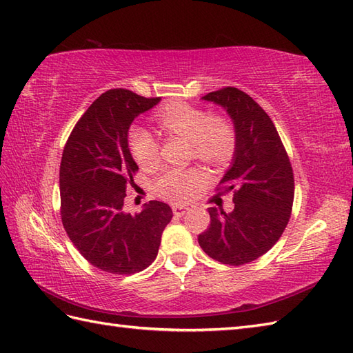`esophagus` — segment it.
Segmentation results:
<instances>
[{
    "mask_svg": "<svg viewBox=\"0 0 353 353\" xmlns=\"http://www.w3.org/2000/svg\"><path fill=\"white\" fill-rule=\"evenodd\" d=\"M172 210H174V214L178 216V217H181V216H184L185 213H189V211H190V208L185 207V205H174V207H172Z\"/></svg>",
    "mask_w": 353,
    "mask_h": 353,
    "instance_id": "esophagus-1",
    "label": "esophagus"
}]
</instances>
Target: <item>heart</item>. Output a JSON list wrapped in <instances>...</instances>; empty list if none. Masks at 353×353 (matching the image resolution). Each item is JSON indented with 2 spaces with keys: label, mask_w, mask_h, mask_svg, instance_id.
Listing matches in <instances>:
<instances>
[{
  "label": "heart",
  "mask_w": 353,
  "mask_h": 353,
  "mask_svg": "<svg viewBox=\"0 0 353 353\" xmlns=\"http://www.w3.org/2000/svg\"><path fill=\"white\" fill-rule=\"evenodd\" d=\"M155 121L169 134L189 139L192 155L210 163L222 164L230 159L236 148V130L222 116H211L201 107L174 103L155 114ZM130 150L136 161L145 169L159 163V142L143 127H132L128 134ZM205 183V175L194 168H168L155 181V190L161 198L183 203L190 201L199 187Z\"/></svg>",
  "instance_id": "heart-1"
}]
</instances>
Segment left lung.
I'll return each instance as SVG.
<instances>
[{
	"label": "left lung",
	"instance_id": "left-lung-1",
	"mask_svg": "<svg viewBox=\"0 0 353 353\" xmlns=\"http://www.w3.org/2000/svg\"><path fill=\"white\" fill-rule=\"evenodd\" d=\"M202 99L225 108L237 139L231 168L217 187L219 193H232L234 210L208 208L211 222L198 241L213 260L241 265L283 236L294 199L293 169L275 125L248 93L223 88Z\"/></svg>",
	"mask_w": 353,
	"mask_h": 353
}]
</instances>
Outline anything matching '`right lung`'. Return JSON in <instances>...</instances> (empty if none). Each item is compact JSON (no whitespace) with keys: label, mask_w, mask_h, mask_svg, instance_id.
I'll list each match as a JSON object with an SVG mask.
<instances>
[{"label":"right lung","mask_w":353,"mask_h":353,"mask_svg":"<svg viewBox=\"0 0 353 353\" xmlns=\"http://www.w3.org/2000/svg\"><path fill=\"white\" fill-rule=\"evenodd\" d=\"M127 89L103 93L77 122L60 163V214L80 254L97 269L134 275L159 254L172 208L160 201L140 213L122 210L139 170L128 148L130 125L160 103Z\"/></svg>","instance_id":"add662e5"}]
</instances>
